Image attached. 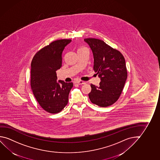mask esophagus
I'll return each instance as SVG.
<instances>
[{
    "label": "esophagus",
    "mask_w": 160,
    "mask_h": 160,
    "mask_svg": "<svg viewBox=\"0 0 160 160\" xmlns=\"http://www.w3.org/2000/svg\"><path fill=\"white\" fill-rule=\"evenodd\" d=\"M76 83L79 85H83L85 84V81H81V80H79V81H76Z\"/></svg>",
    "instance_id": "esophagus-1"
}]
</instances>
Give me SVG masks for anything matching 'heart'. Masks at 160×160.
I'll list each match as a JSON object with an SVG mask.
<instances>
[{
  "mask_svg": "<svg viewBox=\"0 0 160 160\" xmlns=\"http://www.w3.org/2000/svg\"><path fill=\"white\" fill-rule=\"evenodd\" d=\"M83 49H85V48H80L79 50Z\"/></svg>",
  "mask_w": 160,
  "mask_h": 160,
  "instance_id": "b5f03b06",
  "label": "heart"
}]
</instances>
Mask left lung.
Returning <instances> with one entry per match:
<instances>
[{
    "instance_id": "left-lung-1",
    "label": "left lung",
    "mask_w": 160,
    "mask_h": 160,
    "mask_svg": "<svg viewBox=\"0 0 160 160\" xmlns=\"http://www.w3.org/2000/svg\"><path fill=\"white\" fill-rule=\"evenodd\" d=\"M84 41L92 52L93 70L101 80L99 86L91 84L89 98L98 106H110L118 100L127 79L125 58L120 52L102 40L87 38Z\"/></svg>"
}]
</instances>
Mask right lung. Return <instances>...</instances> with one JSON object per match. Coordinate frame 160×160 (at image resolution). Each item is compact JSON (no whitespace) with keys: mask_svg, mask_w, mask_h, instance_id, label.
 <instances>
[{"mask_svg":"<svg viewBox=\"0 0 160 160\" xmlns=\"http://www.w3.org/2000/svg\"><path fill=\"white\" fill-rule=\"evenodd\" d=\"M70 39L58 40L37 52L31 63L30 85L37 101L51 113L60 112L68 103L72 82H57L56 71L62 67V53Z\"/></svg>","mask_w":160,"mask_h":160,"instance_id":"right-lung-1","label":"right lung"}]
</instances>
